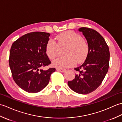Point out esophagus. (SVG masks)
Masks as SVG:
<instances>
[{"label":"esophagus","instance_id":"34e87169","mask_svg":"<svg viewBox=\"0 0 122 122\" xmlns=\"http://www.w3.org/2000/svg\"><path fill=\"white\" fill-rule=\"evenodd\" d=\"M56 70H57V71L61 72H64L65 71V70H66L65 69L61 68H59V67H57V68H56Z\"/></svg>","mask_w":122,"mask_h":122}]
</instances>
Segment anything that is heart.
Wrapping results in <instances>:
<instances>
[{
    "label": "heart",
    "instance_id": "heart-1",
    "mask_svg": "<svg viewBox=\"0 0 122 122\" xmlns=\"http://www.w3.org/2000/svg\"><path fill=\"white\" fill-rule=\"evenodd\" d=\"M56 39L57 44L50 40L46 46V53L50 59L53 60L59 55V47L66 48L64 51L66 55L54 61V66L61 68L69 67L76 63L79 64L85 60L89 52V45L80 34L72 31H67L58 34Z\"/></svg>",
    "mask_w": 122,
    "mask_h": 122
}]
</instances>
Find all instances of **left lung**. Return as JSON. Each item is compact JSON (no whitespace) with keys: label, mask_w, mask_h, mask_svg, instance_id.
Returning <instances> with one entry per match:
<instances>
[{"label":"left lung","mask_w":122,"mask_h":122,"mask_svg":"<svg viewBox=\"0 0 122 122\" xmlns=\"http://www.w3.org/2000/svg\"><path fill=\"white\" fill-rule=\"evenodd\" d=\"M79 31L82 32L87 40L89 52L82 65L75 68L77 74L68 85L75 92L86 94L96 90L102 83L109 69L110 51L105 40L97 31L86 27Z\"/></svg>","instance_id":"1"}]
</instances>
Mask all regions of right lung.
Returning <instances> with one entry per match:
<instances>
[{
    "instance_id": "add662e5",
    "label": "right lung",
    "mask_w": 122,
    "mask_h": 122,
    "mask_svg": "<svg viewBox=\"0 0 122 122\" xmlns=\"http://www.w3.org/2000/svg\"><path fill=\"white\" fill-rule=\"evenodd\" d=\"M50 34L43 32L27 33L13 43L9 64L13 79L23 90L36 93L49 82L55 68L44 70L51 64L46 53V46Z\"/></svg>"
}]
</instances>
